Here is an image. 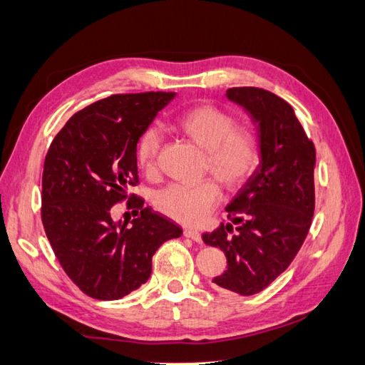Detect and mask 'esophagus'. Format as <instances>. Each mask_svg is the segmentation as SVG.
I'll use <instances>...</instances> for the list:
<instances>
[{"label": "esophagus", "mask_w": 365, "mask_h": 365, "mask_svg": "<svg viewBox=\"0 0 365 365\" xmlns=\"http://www.w3.org/2000/svg\"><path fill=\"white\" fill-rule=\"evenodd\" d=\"M183 236H185V237H190V240H193L195 242H202V240H201V235L197 233L196 230L185 228V230H183Z\"/></svg>", "instance_id": "esophagus-1"}]
</instances>
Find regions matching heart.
Wrapping results in <instances>:
<instances>
[{
	"instance_id": "1",
	"label": "heart",
	"mask_w": 365,
	"mask_h": 365,
	"mask_svg": "<svg viewBox=\"0 0 365 365\" xmlns=\"http://www.w3.org/2000/svg\"><path fill=\"white\" fill-rule=\"evenodd\" d=\"M177 125L196 147L205 153L209 170L225 188L236 190L247 182L258 163V143L250 130L236 128V119L215 105H197L178 116ZM161 148V132L155 125L142 132L137 142V163L145 170L156 168ZM220 201L214 182L195 187L169 185L158 191L155 207L172 220L196 225L207 217Z\"/></svg>"
}]
</instances>
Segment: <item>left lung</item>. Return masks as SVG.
Wrapping results in <instances>:
<instances>
[{
  "mask_svg": "<svg viewBox=\"0 0 365 365\" xmlns=\"http://www.w3.org/2000/svg\"><path fill=\"white\" fill-rule=\"evenodd\" d=\"M227 98L255 124L258 165L225 207L228 223L204 233L202 241L227 255V269L212 282L254 295L287 269L308 235L314 214L316 150L292 107L273 92L231 88Z\"/></svg>",
  "mask_w": 365,
  "mask_h": 365,
  "instance_id": "8db88e82",
  "label": "left lung"
}]
</instances>
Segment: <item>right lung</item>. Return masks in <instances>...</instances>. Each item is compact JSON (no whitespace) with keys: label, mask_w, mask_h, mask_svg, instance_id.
I'll return each instance as SVG.
<instances>
[{"label":"right lung","mask_w":365,"mask_h":365,"mask_svg":"<svg viewBox=\"0 0 365 365\" xmlns=\"http://www.w3.org/2000/svg\"><path fill=\"white\" fill-rule=\"evenodd\" d=\"M175 92L118 94L73 115L44 160L41 218L65 273L86 295L118 300L148 281L151 258L182 228L143 207L130 222L111 205L137 183L135 148L142 132Z\"/></svg>","instance_id":"right-lung-1"}]
</instances>
